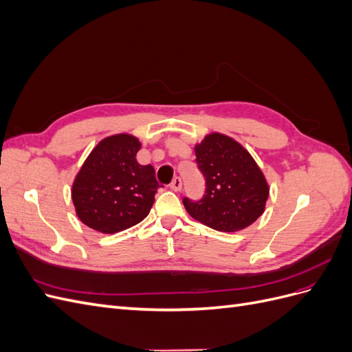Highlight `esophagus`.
Returning <instances> with one entry per match:
<instances>
[{"label":"esophagus","instance_id":"34e87169","mask_svg":"<svg viewBox=\"0 0 352 352\" xmlns=\"http://www.w3.org/2000/svg\"><path fill=\"white\" fill-rule=\"evenodd\" d=\"M170 188H172L173 190H176V192H179V190L182 189V180H180V177H175L172 180V184H170Z\"/></svg>","mask_w":352,"mask_h":352}]
</instances>
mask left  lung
<instances>
[{
    "label": "left lung",
    "mask_w": 352,
    "mask_h": 352,
    "mask_svg": "<svg viewBox=\"0 0 352 352\" xmlns=\"http://www.w3.org/2000/svg\"><path fill=\"white\" fill-rule=\"evenodd\" d=\"M194 151L207 189L198 202L184 199L188 214L219 232L251 226L264 212L270 188L250 151L220 132L207 133Z\"/></svg>",
    "instance_id": "left-lung-1"
}]
</instances>
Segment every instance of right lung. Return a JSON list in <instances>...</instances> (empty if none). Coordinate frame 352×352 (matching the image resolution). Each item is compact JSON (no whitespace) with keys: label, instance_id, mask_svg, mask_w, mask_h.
<instances>
[{"label":"right lung","instance_id":"1","mask_svg":"<svg viewBox=\"0 0 352 352\" xmlns=\"http://www.w3.org/2000/svg\"><path fill=\"white\" fill-rule=\"evenodd\" d=\"M141 142L132 133L104 138L85 160L72 185V201L79 220L111 235L142 221L158 189L151 164L136 162Z\"/></svg>","mask_w":352,"mask_h":352}]
</instances>
